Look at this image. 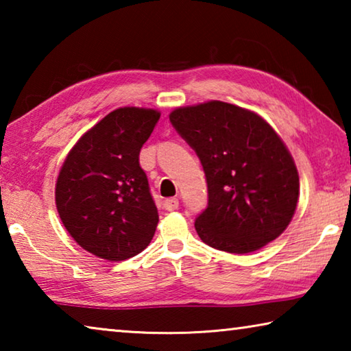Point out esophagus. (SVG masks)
Here are the masks:
<instances>
[{
  "instance_id": "1",
  "label": "esophagus",
  "mask_w": 351,
  "mask_h": 351,
  "mask_svg": "<svg viewBox=\"0 0 351 351\" xmlns=\"http://www.w3.org/2000/svg\"><path fill=\"white\" fill-rule=\"evenodd\" d=\"M178 207H180V201H178L176 198H167V199H164V209H165V210L171 212V210H176Z\"/></svg>"
}]
</instances>
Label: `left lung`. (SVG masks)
Masks as SVG:
<instances>
[{
    "instance_id": "left-lung-1",
    "label": "left lung",
    "mask_w": 351,
    "mask_h": 351,
    "mask_svg": "<svg viewBox=\"0 0 351 351\" xmlns=\"http://www.w3.org/2000/svg\"><path fill=\"white\" fill-rule=\"evenodd\" d=\"M170 122L206 175L209 199L195 219L199 239L230 254L276 240L294 215L299 175L269 123L219 100L178 108Z\"/></svg>"
}]
</instances>
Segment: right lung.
Wrapping results in <instances>:
<instances>
[{
    "mask_svg": "<svg viewBox=\"0 0 351 351\" xmlns=\"http://www.w3.org/2000/svg\"><path fill=\"white\" fill-rule=\"evenodd\" d=\"M159 116L134 106L110 112L82 136L58 175V215L71 237L100 258L133 257L156 230L159 215L139 153Z\"/></svg>",
    "mask_w": 351,
    "mask_h": 351,
    "instance_id": "add662e5",
    "label": "right lung"
}]
</instances>
